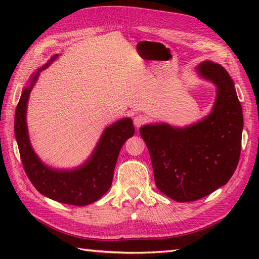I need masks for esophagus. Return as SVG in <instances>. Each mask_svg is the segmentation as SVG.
<instances>
[{
  "label": "esophagus",
  "instance_id": "obj_1",
  "mask_svg": "<svg viewBox=\"0 0 259 259\" xmlns=\"http://www.w3.org/2000/svg\"><path fill=\"white\" fill-rule=\"evenodd\" d=\"M147 121V118L145 117L144 114H137L136 117L134 118V123L136 125V128H139L142 124H144Z\"/></svg>",
  "mask_w": 259,
  "mask_h": 259
}]
</instances>
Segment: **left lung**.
<instances>
[{
    "label": "left lung",
    "mask_w": 259,
    "mask_h": 259,
    "mask_svg": "<svg viewBox=\"0 0 259 259\" xmlns=\"http://www.w3.org/2000/svg\"><path fill=\"white\" fill-rule=\"evenodd\" d=\"M195 71L216 87L210 112L189 125L156 122L139 129L157 188L178 202L198 200L226 185L240 156L244 119L234 80L211 61L200 63Z\"/></svg>",
    "instance_id": "left-lung-1"
}]
</instances>
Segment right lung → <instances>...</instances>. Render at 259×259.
Returning <instances> with one entry per match:
<instances>
[{
  "label": "right lung",
  "instance_id": "right-lung-1",
  "mask_svg": "<svg viewBox=\"0 0 259 259\" xmlns=\"http://www.w3.org/2000/svg\"><path fill=\"white\" fill-rule=\"evenodd\" d=\"M59 58L54 54L38 68L22 90L14 117V134L25 174L36 190L62 203L87 206L97 201L110 189L119 152L126 139L135 135L131 118H122L103 130L89 158L74 168H54L36 155L31 145L26 123L27 102L38 75Z\"/></svg>",
  "mask_w": 259,
  "mask_h": 259
}]
</instances>
